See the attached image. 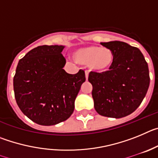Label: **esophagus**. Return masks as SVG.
<instances>
[{
    "label": "esophagus",
    "instance_id": "34e87169",
    "mask_svg": "<svg viewBox=\"0 0 158 158\" xmlns=\"http://www.w3.org/2000/svg\"><path fill=\"white\" fill-rule=\"evenodd\" d=\"M85 77L86 80H88V77H89V72L88 71H85Z\"/></svg>",
    "mask_w": 158,
    "mask_h": 158
}]
</instances>
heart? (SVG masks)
Here are the masks:
<instances>
[{
	"instance_id": "obj_1",
	"label": "heart",
	"mask_w": 158,
	"mask_h": 158,
	"mask_svg": "<svg viewBox=\"0 0 158 158\" xmlns=\"http://www.w3.org/2000/svg\"><path fill=\"white\" fill-rule=\"evenodd\" d=\"M73 57L77 63L89 65L92 70L96 72L108 70L115 60L114 53L111 49L99 46H89L79 49L74 53Z\"/></svg>"
}]
</instances>
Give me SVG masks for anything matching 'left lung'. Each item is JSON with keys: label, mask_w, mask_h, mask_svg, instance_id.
Returning <instances> with one entry per match:
<instances>
[{"label": "left lung", "mask_w": 158, "mask_h": 158, "mask_svg": "<svg viewBox=\"0 0 158 158\" xmlns=\"http://www.w3.org/2000/svg\"><path fill=\"white\" fill-rule=\"evenodd\" d=\"M114 53L109 70L90 72L94 107L102 116L123 118L139 107L150 86L148 64L139 48L120 41L101 43Z\"/></svg>", "instance_id": "left-lung-1"}]
</instances>
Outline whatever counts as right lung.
I'll return each instance as SVG.
<instances>
[{
  "label": "right lung",
  "instance_id": "1",
  "mask_svg": "<svg viewBox=\"0 0 158 158\" xmlns=\"http://www.w3.org/2000/svg\"><path fill=\"white\" fill-rule=\"evenodd\" d=\"M64 46H39L19 60L13 78L15 98L19 109L31 120L51 126L66 120L85 81V71L76 74L63 69Z\"/></svg>",
  "mask_w": 158,
  "mask_h": 158
}]
</instances>
